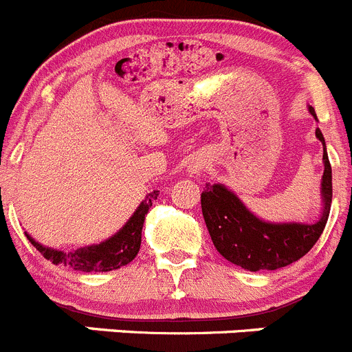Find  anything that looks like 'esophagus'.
I'll return each instance as SVG.
<instances>
[{
    "label": "esophagus",
    "instance_id": "esophagus-1",
    "mask_svg": "<svg viewBox=\"0 0 352 352\" xmlns=\"http://www.w3.org/2000/svg\"><path fill=\"white\" fill-rule=\"evenodd\" d=\"M201 173H202V164H199V162L190 164L188 166L190 176H193V178H199V176H201Z\"/></svg>",
    "mask_w": 352,
    "mask_h": 352
}]
</instances>
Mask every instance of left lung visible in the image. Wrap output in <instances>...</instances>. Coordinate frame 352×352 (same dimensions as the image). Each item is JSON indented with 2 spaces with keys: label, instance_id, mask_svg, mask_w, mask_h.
<instances>
[{
  "label": "left lung",
  "instance_id": "obj_1",
  "mask_svg": "<svg viewBox=\"0 0 352 352\" xmlns=\"http://www.w3.org/2000/svg\"><path fill=\"white\" fill-rule=\"evenodd\" d=\"M314 115V108H309ZM316 136L323 143L319 129ZM324 173L321 192L324 209L316 223H267L251 214L243 202L223 185H206L201 193L202 214L212 244L223 258L243 269L276 270L300 260L318 243L327 227L331 206V166L323 151Z\"/></svg>",
  "mask_w": 352,
  "mask_h": 352
}]
</instances>
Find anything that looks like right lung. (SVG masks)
Here are the masks:
<instances>
[{
    "label": "right lung",
    "instance_id": "add662e5",
    "mask_svg": "<svg viewBox=\"0 0 352 352\" xmlns=\"http://www.w3.org/2000/svg\"><path fill=\"white\" fill-rule=\"evenodd\" d=\"M157 197H159L157 190L148 193L146 199L141 202L136 212L131 216V220L124 225V228L113 237H109L108 241L96 244V246L80 248L76 251L64 253V251L41 246L36 241L31 239V235H28L29 243L33 244L54 265L69 267V269L80 270V272H108V270L120 269L136 258L141 246V230H143L144 216H146L151 202Z\"/></svg>",
    "mask_w": 352,
    "mask_h": 352
}]
</instances>
